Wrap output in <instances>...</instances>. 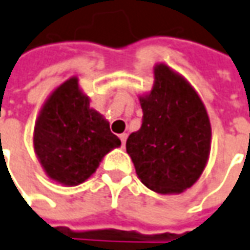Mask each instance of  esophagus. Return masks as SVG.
Here are the masks:
<instances>
[{"instance_id":"obj_1","label":"esophagus","mask_w":250,"mask_h":250,"mask_svg":"<svg viewBox=\"0 0 250 250\" xmlns=\"http://www.w3.org/2000/svg\"><path fill=\"white\" fill-rule=\"evenodd\" d=\"M119 138H120V141H122V146H125V141H127V134H120V135H119Z\"/></svg>"}]
</instances>
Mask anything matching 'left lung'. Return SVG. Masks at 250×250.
Masks as SVG:
<instances>
[{"label": "left lung", "instance_id": "1", "mask_svg": "<svg viewBox=\"0 0 250 250\" xmlns=\"http://www.w3.org/2000/svg\"><path fill=\"white\" fill-rule=\"evenodd\" d=\"M141 106V128L125 142L137 175L153 191L181 193L200 178L209 156L210 125L203 101L182 76L160 64Z\"/></svg>", "mask_w": 250, "mask_h": 250}]
</instances>
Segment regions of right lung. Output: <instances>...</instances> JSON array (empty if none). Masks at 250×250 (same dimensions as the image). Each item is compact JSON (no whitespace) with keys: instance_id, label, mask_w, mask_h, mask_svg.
<instances>
[{"instance_id":"1","label":"right lung","mask_w":250,"mask_h":250,"mask_svg":"<svg viewBox=\"0 0 250 250\" xmlns=\"http://www.w3.org/2000/svg\"><path fill=\"white\" fill-rule=\"evenodd\" d=\"M120 139L94 109L72 78L54 90L41 111L34 131V147L46 174L57 182H84Z\"/></svg>"}]
</instances>
